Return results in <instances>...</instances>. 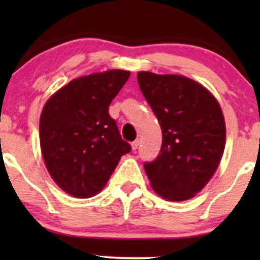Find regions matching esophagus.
Here are the masks:
<instances>
[{
    "label": "esophagus",
    "instance_id": "esophagus-1",
    "mask_svg": "<svg viewBox=\"0 0 260 260\" xmlns=\"http://www.w3.org/2000/svg\"><path fill=\"white\" fill-rule=\"evenodd\" d=\"M139 144H140L139 139L134 140V142L132 143V149H133V150H137V149H138V147H139Z\"/></svg>",
    "mask_w": 260,
    "mask_h": 260
}]
</instances>
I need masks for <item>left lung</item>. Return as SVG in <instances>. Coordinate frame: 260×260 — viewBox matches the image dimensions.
Here are the masks:
<instances>
[{
    "instance_id": "1",
    "label": "left lung",
    "mask_w": 260,
    "mask_h": 260,
    "mask_svg": "<svg viewBox=\"0 0 260 260\" xmlns=\"http://www.w3.org/2000/svg\"><path fill=\"white\" fill-rule=\"evenodd\" d=\"M137 77L162 129L159 155L144 162L151 187L168 201L193 198L215 174L223 154L226 128L219 103L187 77L150 72Z\"/></svg>"
}]
</instances>
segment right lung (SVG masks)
<instances>
[{
	"label": "right lung",
	"instance_id": "add662e5",
	"mask_svg": "<svg viewBox=\"0 0 260 260\" xmlns=\"http://www.w3.org/2000/svg\"><path fill=\"white\" fill-rule=\"evenodd\" d=\"M129 74L112 70L77 78L45 104L41 153L53 181L68 194L89 198L99 193L132 149L109 113Z\"/></svg>",
	"mask_w": 260,
	"mask_h": 260
}]
</instances>
